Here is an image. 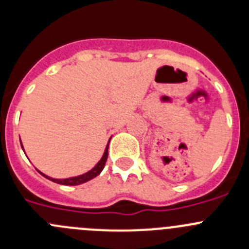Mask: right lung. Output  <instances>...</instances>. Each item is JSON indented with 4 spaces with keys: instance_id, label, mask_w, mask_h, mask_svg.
Listing matches in <instances>:
<instances>
[{
    "instance_id": "add662e5",
    "label": "right lung",
    "mask_w": 249,
    "mask_h": 249,
    "mask_svg": "<svg viewBox=\"0 0 249 249\" xmlns=\"http://www.w3.org/2000/svg\"><path fill=\"white\" fill-rule=\"evenodd\" d=\"M109 141H110V139H109ZM109 141H108V143H107L106 148H105V152H104V154H102V158H101V159H100V161L97 162V164L95 165V166L92 167L91 170H89V171H88V172L83 173V175L74 176V177H70V178H61V179H60V178H52V177H49V176L44 175V173L39 171V170H37V171L41 173V175L43 176V177L48 178V179L52 180V182L57 183V184H62V185H79V184H83V183H85V182H88V180L92 179V178H95V177H96V176H99L100 173L102 172V170H104L105 165H106L107 157H108V144H109ZM20 144H21L22 150H24V147H22L21 141H20ZM24 153H25V150H24Z\"/></svg>"
}]
</instances>
